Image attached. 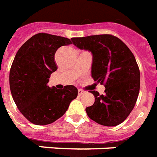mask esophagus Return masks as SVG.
Instances as JSON below:
<instances>
[{"mask_svg": "<svg viewBox=\"0 0 157 157\" xmlns=\"http://www.w3.org/2000/svg\"><path fill=\"white\" fill-rule=\"evenodd\" d=\"M86 92H85L84 90H78V96H82L83 94H85Z\"/></svg>", "mask_w": 157, "mask_h": 157, "instance_id": "obj_1", "label": "esophagus"}]
</instances>
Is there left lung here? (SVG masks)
<instances>
[{"label":"left lung","instance_id":"8db88e82","mask_svg":"<svg viewBox=\"0 0 157 157\" xmlns=\"http://www.w3.org/2000/svg\"><path fill=\"white\" fill-rule=\"evenodd\" d=\"M73 44L92 54L91 76L105 86V93L90 90L92 105L88 117L100 125L115 126L126 120L133 110L140 90V71L134 55L122 40L112 35L71 38Z\"/></svg>","mask_w":157,"mask_h":157}]
</instances>
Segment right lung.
Segmentation results:
<instances>
[{
	"label": "right lung",
	"mask_w": 157,
	"mask_h": 157,
	"mask_svg": "<svg viewBox=\"0 0 157 157\" xmlns=\"http://www.w3.org/2000/svg\"><path fill=\"white\" fill-rule=\"evenodd\" d=\"M71 44L68 38L38 33L21 46L14 58L9 77L10 92L21 113L35 125L56 121L77 96V88L72 85L63 90L47 85L50 75L57 70L56 52Z\"/></svg>",
	"instance_id": "obj_1"
}]
</instances>
